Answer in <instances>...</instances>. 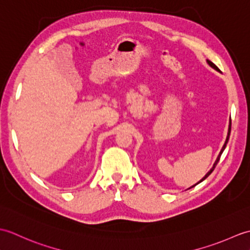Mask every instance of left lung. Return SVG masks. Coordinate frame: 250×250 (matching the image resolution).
I'll return each mask as SVG.
<instances>
[{"mask_svg":"<svg viewBox=\"0 0 250 250\" xmlns=\"http://www.w3.org/2000/svg\"><path fill=\"white\" fill-rule=\"evenodd\" d=\"M207 63H208V64L211 66V67H213V68H215V70H217V71H219V68L218 67H217L215 64H214V63L213 62H211V61H209V60H207ZM230 133H231V122H230V125H229V132H228V136H227V140H226V143H225V145H224V147H222V149H221V151H220V153H219V156H218V158H217V160H216V162L214 163V167H211V169H210V171L208 172V173H207L206 175H205V176L203 177V178H202V180H200V182L199 183H201V182H203V180L204 179H206L207 177H208L209 176V175L211 174V172H213L214 171V169H215V167H216V166H217V163H218L219 162V160H220V157H221V153L222 152H224V150H225V148H226V146H227V144H228V141H229V137H230ZM198 183V184H199ZM195 186V185H194ZM194 186H192V187H194ZM192 187H191V188H192Z\"/></svg>","mask_w":250,"mask_h":250,"instance_id":"left-lung-1","label":"left lung"}]
</instances>
